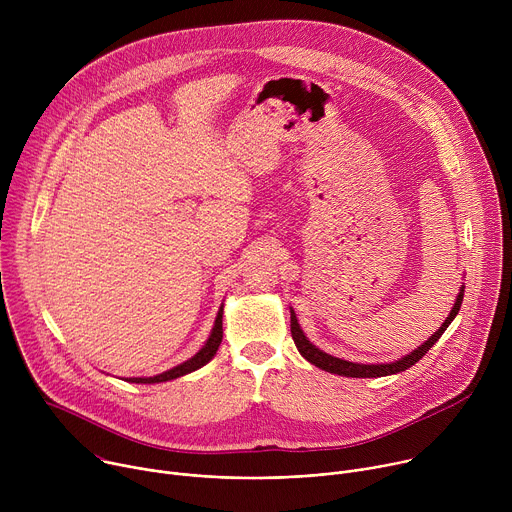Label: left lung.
I'll return each instance as SVG.
<instances>
[{
	"label": "left lung",
	"mask_w": 512,
	"mask_h": 512,
	"mask_svg": "<svg viewBox=\"0 0 512 512\" xmlns=\"http://www.w3.org/2000/svg\"><path fill=\"white\" fill-rule=\"evenodd\" d=\"M462 300H464V289H460V294L456 298V304L448 316V320L442 324V328L437 330L435 334H431L429 340H425L417 350H413L411 354L403 356L401 360L397 362H391V364H358V362H350V360H342V358H336V356H330L326 352H322L320 348H316L302 332L300 324H298V318L294 314V310H291V338H294L300 354L312 362L314 367L326 371V373H332V375H340V377H352V379H373V377H387V375H395V373H401V371H407L409 367H413V364L417 360H421L425 356V352L440 340V336L446 332V328L452 324V320L456 318V314L460 312V306H462Z\"/></svg>",
	"instance_id": "8db88e82"
}]
</instances>
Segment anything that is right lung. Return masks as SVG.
<instances>
[{
  "mask_svg": "<svg viewBox=\"0 0 512 512\" xmlns=\"http://www.w3.org/2000/svg\"><path fill=\"white\" fill-rule=\"evenodd\" d=\"M221 342H223V308L218 310V316H216V320H214V328H212V332H210L206 344H204L190 360L178 364V367H174V369H170V371H166V373H162V375L145 377V379H143V377H135V379H127V381H129V383L150 385V383H164V381H172V379L184 377V375H188V373H192V371L204 367V364L216 354V350H218V346H221Z\"/></svg>",
  "mask_w": 512,
  "mask_h": 512,
  "instance_id": "add662e5",
  "label": "right lung"
}]
</instances>
